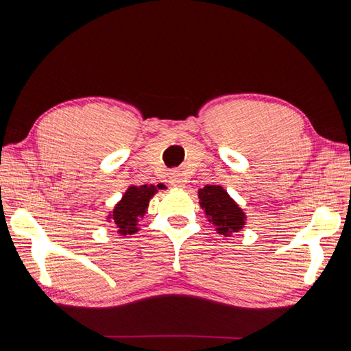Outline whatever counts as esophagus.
Masks as SVG:
<instances>
[{"label": "esophagus", "instance_id": "esophagus-1", "mask_svg": "<svg viewBox=\"0 0 351 351\" xmlns=\"http://www.w3.org/2000/svg\"><path fill=\"white\" fill-rule=\"evenodd\" d=\"M169 182L170 185H173V187H185L187 178H185L181 170H171L169 173Z\"/></svg>", "mask_w": 351, "mask_h": 351}]
</instances>
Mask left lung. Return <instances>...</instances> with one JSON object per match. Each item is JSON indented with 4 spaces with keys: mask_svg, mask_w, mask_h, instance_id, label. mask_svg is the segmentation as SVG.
Segmentation results:
<instances>
[{
    "mask_svg": "<svg viewBox=\"0 0 351 351\" xmlns=\"http://www.w3.org/2000/svg\"><path fill=\"white\" fill-rule=\"evenodd\" d=\"M199 199L208 221L217 228L219 234L230 235L243 228L245 219L243 210L220 185H205L199 190Z\"/></svg>",
    "mask_w": 351,
    "mask_h": 351,
    "instance_id": "obj_1",
    "label": "left lung"
}]
</instances>
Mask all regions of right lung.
<instances>
[{
    "mask_svg": "<svg viewBox=\"0 0 351 351\" xmlns=\"http://www.w3.org/2000/svg\"><path fill=\"white\" fill-rule=\"evenodd\" d=\"M162 184L160 185H131V187L126 190L122 200L119 202L113 213L110 214V220L116 228L119 229V234L122 235H131L137 232V221L140 217H143L146 214V208L149 205V199H151L156 189H161Z\"/></svg>",
    "mask_w": 351,
    "mask_h": 351,
    "instance_id": "right-lung-1",
    "label": "right lung"
}]
</instances>
